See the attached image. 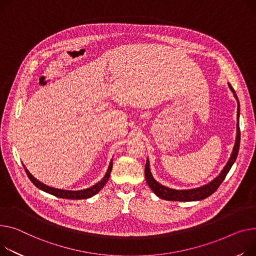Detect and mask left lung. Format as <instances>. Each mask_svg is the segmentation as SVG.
<instances>
[{"label": "left lung", "instance_id": "1", "mask_svg": "<svg viewBox=\"0 0 256 256\" xmlns=\"http://www.w3.org/2000/svg\"><path fill=\"white\" fill-rule=\"evenodd\" d=\"M228 86L230 90L234 92V98L238 100L236 94L232 88V85L228 84ZM240 105H239V100H238V124H236V143L232 149V156L222 171L219 174L218 177H216L214 180H212L210 183L204 185L202 187H198V188L194 190H176L168 188V187H166L156 181V179L152 177V174L150 172V168H149V160H147L146 166H145V178L148 186L152 190V192H154L158 198L166 200H179V202H192V200H200L210 196L212 194H214L220 184L222 183V181L226 179L228 173L230 172V170L234 162H236V158L238 156V152H239L240 148V138H241V134H240V126H239V116H240Z\"/></svg>", "mask_w": 256, "mask_h": 256}]
</instances>
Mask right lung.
Segmentation results:
<instances>
[{"label": "right lung", "mask_w": 256, "mask_h": 256, "mask_svg": "<svg viewBox=\"0 0 256 256\" xmlns=\"http://www.w3.org/2000/svg\"><path fill=\"white\" fill-rule=\"evenodd\" d=\"M112 166H113V162L112 160L110 162V164H109V168H108V171L107 173L105 174L104 178L102 179L100 182H98L96 184H94V186L90 187V188H86V190H75V192H72V190H58V188H54V187H49L45 184H43L42 182H40L39 180H37L35 177H34L28 171V168L24 166V170H26V173L28 175V177L30 178V180L34 183V185H36V187H38L39 190L47 192V194H50L52 196H56L58 198H69V200H83V198H92V196L96 194L103 187L106 185V183L108 182V179L110 177V173L112 171Z\"/></svg>", "instance_id": "1"}]
</instances>
